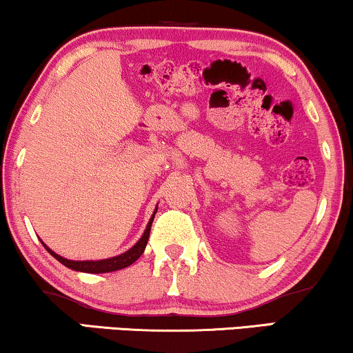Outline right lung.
<instances>
[{
	"mask_svg": "<svg viewBox=\"0 0 353 353\" xmlns=\"http://www.w3.org/2000/svg\"><path fill=\"white\" fill-rule=\"evenodd\" d=\"M157 212V207L156 210H154V214L151 219H149V223L146 225V230H144V233L139 241L134 245H132L128 250H125L123 254H119L115 255V257H109V259H101V260H70V259H65L62 257V255L56 254L54 250H51L48 245L43 243L41 244L45 245V249L50 252L52 257L56 260H59V262L64 265V267L70 268V270H75V272H81V273H110V272H117V270H122V268H127L130 265L137 262V260L141 257V254L144 252V249H146V244H148V239H149V231H151V225H152V220H154V215H156Z\"/></svg>",
	"mask_w": 353,
	"mask_h": 353,
	"instance_id": "add662e5",
	"label": "right lung"
}]
</instances>
